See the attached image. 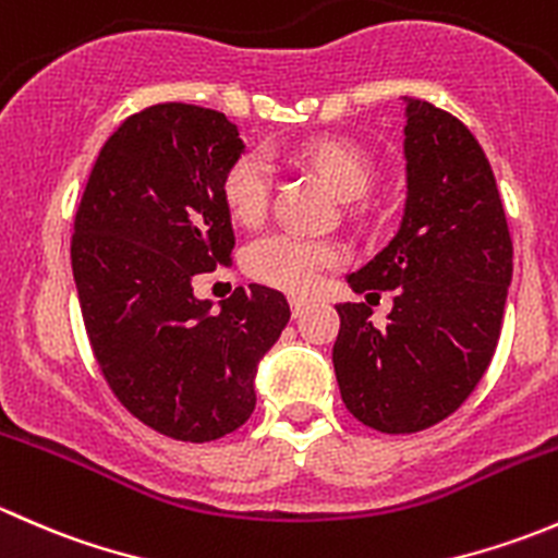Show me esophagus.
Here are the masks:
<instances>
[{"label":"esophagus","mask_w":558,"mask_h":558,"mask_svg":"<svg viewBox=\"0 0 558 558\" xmlns=\"http://www.w3.org/2000/svg\"><path fill=\"white\" fill-rule=\"evenodd\" d=\"M289 305H291V313L302 315L307 307H311V300H305V296H289Z\"/></svg>","instance_id":"1"}]
</instances>
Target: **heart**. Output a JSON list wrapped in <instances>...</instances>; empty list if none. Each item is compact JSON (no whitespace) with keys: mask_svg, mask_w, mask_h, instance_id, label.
Wrapping results in <instances>:
<instances>
[{"mask_svg":"<svg viewBox=\"0 0 558 558\" xmlns=\"http://www.w3.org/2000/svg\"><path fill=\"white\" fill-rule=\"evenodd\" d=\"M296 161L311 167L340 199H359L375 180L373 159L356 143L342 137H318L296 150ZM272 172L264 156L245 154L223 174V202L240 223L262 221L269 205ZM340 264V251L324 240L294 232H264L243 251V269L256 283L272 289L311 291L326 269Z\"/></svg>","mask_w":558,"mask_h":558,"instance_id":"b5f03b06","label":"heart"}]
</instances>
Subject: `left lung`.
Here are the masks:
<instances>
[{
	"mask_svg": "<svg viewBox=\"0 0 558 558\" xmlns=\"http://www.w3.org/2000/svg\"><path fill=\"white\" fill-rule=\"evenodd\" d=\"M408 205L402 227L367 267L356 294L393 291L386 326L369 307L337 305L331 348L353 418L386 435L429 429L461 408L492 364L513 275L497 180L470 129L410 99L404 126Z\"/></svg>",
	"mask_w": 558,
	"mask_h": 558,
	"instance_id": "left-lung-1",
	"label": "left lung"
}]
</instances>
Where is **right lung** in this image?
Segmentation results:
<instances>
[{"mask_svg": "<svg viewBox=\"0 0 558 558\" xmlns=\"http://www.w3.org/2000/svg\"><path fill=\"white\" fill-rule=\"evenodd\" d=\"M243 148L223 112L150 105L110 134L75 213L72 275L94 359L134 418L180 442L251 418L253 375L291 318L258 283L218 313L194 296L196 275L232 256L221 185Z\"/></svg>", "mask_w": 558, "mask_h": 558, "instance_id": "right-lung-1", "label": "right lung"}]
</instances>
